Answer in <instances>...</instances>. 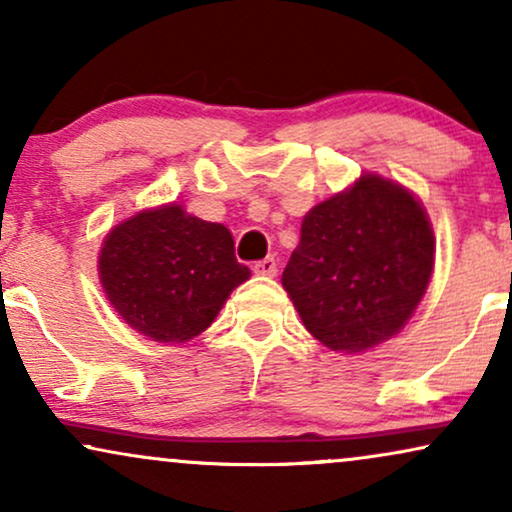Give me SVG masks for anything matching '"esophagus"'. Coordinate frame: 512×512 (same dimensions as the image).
Segmentation results:
<instances>
[{
    "label": "esophagus",
    "mask_w": 512,
    "mask_h": 512,
    "mask_svg": "<svg viewBox=\"0 0 512 512\" xmlns=\"http://www.w3.org/2000/svg\"><path fill=\"white\" fill-rule=\"evenodd\" d=\"M276 269H278V264L274 257H264V260L252 264V271L260 276H276Z\"/></svg>",
    "instance_id": "34e87169"
}]
</instances>
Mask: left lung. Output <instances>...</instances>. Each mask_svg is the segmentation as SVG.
I'll list each match as a JSON object with an SVG mask.
<instances>
[{
  "instance_id": "8db88e82",
  "label": "left lung",
  "mask_w": 512,
  "mask_h": 512,
  "mask_svg": "<svg viewBox=\"0 0 512 512\" xmlns=\"http://www.w3.org/2000/svg\"><path fill=\"white\" fill-rule=\"evenodd\" d=\"M435 234L420 200L378 174L304 215L283 271L297 314L333 352H364L397 335L428 290Z\"/></svg>"
}]
</instances>
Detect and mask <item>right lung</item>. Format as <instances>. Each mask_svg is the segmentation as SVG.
Wrapping results in <instances>:
<instances>
[{
    "label": "right lung",
    "instance_id": "add662e5",
    "mask_svg": "<svg viewBox=\"0 0 512 512\" xmlns=\"http://www.w3.org/2000/svg\"><path fill=\"white\" fill-rule=\"evenodd\" d=\"M99 278L125 323L155 342H186L217 319L250 278L234 236L170 203L115 226L103 241Z\"/></svg>",
    "mask_w": 512,
    "mask_h": 512
}]
</instances>
